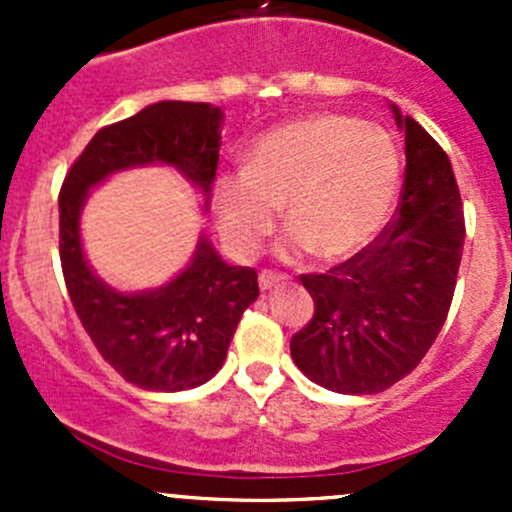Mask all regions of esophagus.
Masks as SVG:
<instances>
[{
    "instance_id": "1",
    "label": "esophagus",
    "mask_w": 512,
    "mask_h": 512,
    "mask_svg": "<svg viewBox=\"0 0 512 512\" xmlns=\"http://www.w3.org/2000/svg\"><path fill=\"white\" fill-rule=\"evenodd\" d=\"M280 282H285V277L277 275V272L272 270H262L260 272V289L262 292H270V289H275Z\"/></svg>"
}]
</instances>
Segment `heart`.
<instances>
[{"instance_id":"b5f03b06","label":"heart","mask_w":512,"mask_h":512,"mask_svg":"<svg viewBox=\"0 0 512 512\" xmlns=\"http://www.w3.org/2000/svg\"><path fill=\"white\" fill-rule=\"evenodd\" d=\"M399 185L401 153L389 131L344 113H314L250 146L242 175L213 183V208L235 255H252L282 208L285 260L309 250L337 262L379 235Z\"/></svg>"}]
</instances>
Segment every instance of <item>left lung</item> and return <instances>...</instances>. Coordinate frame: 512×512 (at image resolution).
<instances>
[{
	"label": "left lung",
	"instance_id": "left-lung-1",
	"mask_svg": "<svg viewBox=\"0 0 512 512\" xmlns=\"http://www.w3.org/2000/svg\"><path fill=\"white\" fill-rule=\"evenodd\" d=\"M406 138L394 220L324 275H302L314 317L289 342L297 369L337 394H379L416 369L448 317L463 255L461 193L451 160L391 103Z\"/></svg>",
	"mask_w": 512,
	"mask_h": 512
}]
</instances>
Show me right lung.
<instances>
[{
	"label": "right lung",
	"instance_id": "obj_1",
	"mask_svg": "<svg viewBox=\"0 0 512 512\" xmlns=\"http://www.w3.org/2000/svg\"><path fill=\"white\" fill-rule=\"evenodd\" d=\"M223 111L210 103L158 101L101 128L66 173L59 195V255L66 289L103 359L138 389L185 391L223 366L242 312L260 294L252 267L227 265L200 235L183 272L156 289L121 292L91 270L81 245V210L113 173L170 165L210 205Z\"/></svg>",
	"mask_w": 512,
	"mask_h": 512
}]
</instances>
